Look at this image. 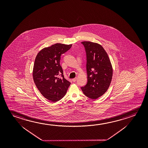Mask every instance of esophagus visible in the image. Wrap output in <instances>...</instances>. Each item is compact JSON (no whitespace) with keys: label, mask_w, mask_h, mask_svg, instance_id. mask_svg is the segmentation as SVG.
I'll return each mask as SVG.
<instances>
[{"label":"esophagus","mask_w":148,"mask_h":148,"mask_svg":"<svg viewBox=\"0 0 148 148\" xmlns=\"http://www.w3.org/2000/svg\"><path fill=\"white\" fill-rule=\"evenodd\" d=\"M76 80H77V77H75L74 78H73V79H72V81H73V82H75Z\"/></svg>","instance_id":"obj_1"}]
</instances>
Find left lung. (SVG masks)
Masks as SVG:
<instances>
[{"label":"left lung","instance_id":"1","mask_svg":"<svg viewBox=\"0 0 148 148\" xmlns=\"http://www.w3.org/2000/svg\"><path fill=\"white\" fill-rule=\"evenodd\" d=\"M82 44L86 53L87 82L81 89L84 94L95 99L108 89L112 76V68L106 51L101 45L91 42Z\"/></svg>","mask_w":148,"mask_h":148}]
</instances>
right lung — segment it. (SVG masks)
I'll list each match as a JSON object with an SVG mask.
<instances>
[{
	"instance_id": "add662e5",
	"label": "right lung",
	"mask_w": 148,
	"mask_h": 148,
	"mask_svg": "<svg viewBox=\"0 0 148 148\" xmlns=\"http://www.w3.org/2000/svg\"><path fill=\"white\" fill-rule=\"evenodd\" d=\"M72 45L56 43L39 51L34 61L33 78L44 97L51 102L60 100L66 95L71 82L63 75L60 64L61 56Z\"/></svg>"
}]
</instances>
